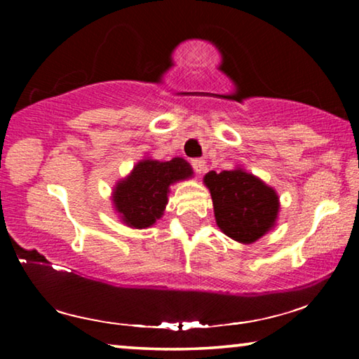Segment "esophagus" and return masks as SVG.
I'll use <instances>...</instances> for the list:
<instances>
[{"label": "esophagus", "mask_w": 359, "mask_h": 359, "mask_svg": "<svg viewBox=\"0 0 359 359\" xmlns=\"http://www.w3.org/2000/svg\"><path fill=\"white\" fill-rule=\"evenodd\" d=\"M191 166L196 174H203L205 171V161L203 158H194V160H191Z\"/></svg>", "instance_id": "esophagus-1"}]
</instances>
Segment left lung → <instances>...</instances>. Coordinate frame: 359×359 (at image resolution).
Here are the masks:
<instances>
[{"instance_id": "8db88e82", "label": "left lung", "mask_w": 359, "mask_h": 359, "mask_svg": "<svg viewBox=\"0 0 359 359\" xmlns=\"http://www.w3.org/2000/svg\"><path fill=\"white\" fill-rule=\"evenodd\" d=\"M203 180L210 191L217 226L228 238L253 244L274 229L280 199L257 175L236 166L231 171H210Z\"/></svg>"}]
</instances>
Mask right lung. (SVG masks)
Wrapping results in <instances>:
<instances>
[{"mask_svg":"<svg viewBox=\"0 0 359 359\" xmlns=\"http://www.w3.org/2000/svg\"><path fill=\"white\" fill-rule=\"evenodd\" d=\"M193 177V168L184 158L160 161L145 156L133 166L112 190L114 210L120 222L135 229L154 226L165 214L169 188L175 182Z\"/></svg>","mask_w":359,"mask_h":359,"instance_id":"right-lung-1","label":"right lung"}]
</instances>
